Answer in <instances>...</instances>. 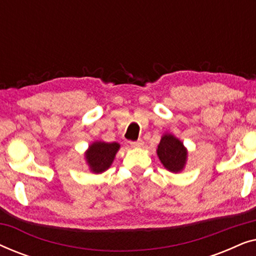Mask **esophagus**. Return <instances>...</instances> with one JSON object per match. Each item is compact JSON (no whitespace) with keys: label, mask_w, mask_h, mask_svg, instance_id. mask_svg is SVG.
<instances>
[{"label":"esophagus","mask_w":256,"mask_h":256,"mask_svg":"<svg viewBox=\"0 0 256 256\" xmlns=\"http://www.w3.org/2000/svg\"><path fill=\"white\" fill-rule=\"evenodd\" d=\"M130 146H134V148H141V146H143V141L142 140H138V141L130 142Z\"/></svg>","instance_id":"esophagus-1"}]
</instances>
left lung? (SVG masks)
Returning a JSON list of instances; mask_svg holds the SVG:
<instances>
[{"mask_svg":"<svg viewBox=\"0 0 256 256\" xmlns=\"http://www.w3.org/2000/svg\"><path fill=\"white\" fill-rule=\"evenodd\" d=\"M157 155L164 168L171 172H180L188 160V150L172 134H164L157 146Z\"/></svg>","mask_w":256,"mask_h":256,"instance_id":"8db88e82","label":"left lung"}]
</instances>
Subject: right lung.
<instances>
[{
  "mask_svg": "<svg viewBox=\"0 0 256 256\" xmlns=\"http://www.w3.org/2000/svg\"><path fill=\"white\" fill-rule=\"evenodd\" d=\"M120 144L116 142L96 141L88 146L85 152L86 162L94 174H101L112 166Z\"/></svg>",
  "mask_w": 256,
  "mask_h": 256,
  "instance_id": "1",
  "label": "right lung"
}]
</instances>
